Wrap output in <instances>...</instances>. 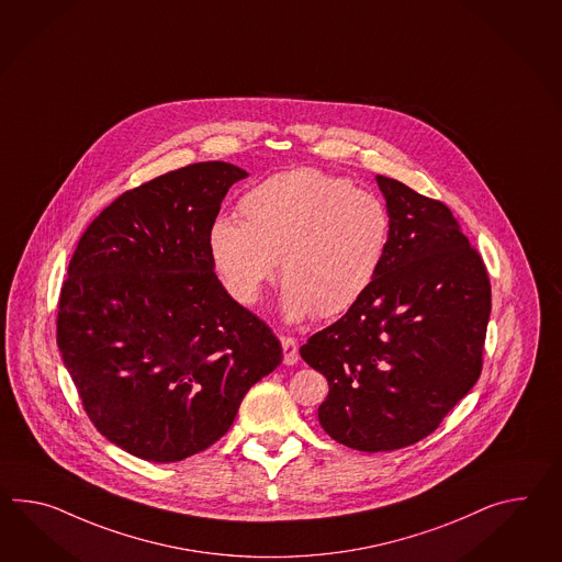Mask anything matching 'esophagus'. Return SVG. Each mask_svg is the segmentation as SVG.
I'll list each match as a JSON object with an SVG mask.
<instances>
[{"label":"esophagus","instance_id":"esophagus-1","mask_svg":"<svg viewBox=\"0 0 562 562\" xmlns=\"http://www.w3.org/2000/svg\"><path fill=\"white\" fill-rule=\"evenodd\" d=\"M280 342H282V351H284V363L294 366L299 361V342L294 337H286V335L280 337Z\"/></svg>","mask_w":562,"mask_h":562}]
</instances>
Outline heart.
<instances>
[{"mask_svg":"<svg viewBox=\"0 0 562 562\" xmlns=\"http://www.w3.org/2000/svg\"><path fill=\"white\" fill-rule=\"evenodd\" d=\"M241 221L209 232L213 268L232 299L254 306L280 261L288 321L347 313L370 290L390 239V215L371 192L315 168L263 180L239 201Z\"/></svg>","mask_w":562,"mask_h":562,"instance_id":"obj_1","label":"heart"}]
</instances>
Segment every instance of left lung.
I'll return each mask as SVG.
<instances>
[{"label":"left lung","mask_w":562,"mask_h":562,"mask_svg":"<svg viewBox=\"0 0 562 562\" xmlns=\"http://www.w3.org/2000/svg\"><path fill=\"white\" fill-rule=\"evenodd\" d=\"M390 239L370 290L301 356L329 382L325 432L357 451L428 437L480 380L492 313L485 263L451 209L375 177Z\"/></svg>","instance_id":"1"}]
</instances>
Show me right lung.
<instances>
[{
  "instance_id": "add662e5",
  "label": "right lung",
  "mask_w": 562,
  "mask_h": 562,
  "mask_svg": "<svg viewBox=\"0 0 562 562\" xmlns=\"http://www.w3.org/2000/svg\"><path fill=\"white\" fill-rule=\"evenodd\" d=\"M246 170L199 162L125 191L82 233L56 342L82 408L125 452L175 463L229 428L282 361L272 329L213 272L209 232Z\"/></svg>"
}]
</instances>
